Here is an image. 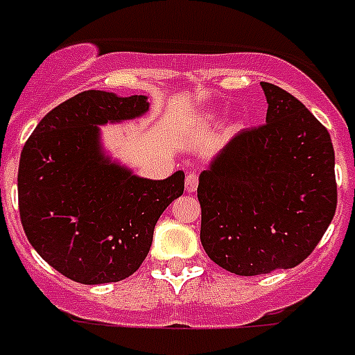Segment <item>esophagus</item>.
Masks as SVG:
<instances>
[{"instance_id": "esophagus-1", "label": "esophagus", "mask_w": 355, "mask_h": 355, "mask_svg": "<svg viewBox=\"0 0 355 355\" xmlns=\"http://www.w3.org/2000/svg\"><path fill=\"white\" fill-rule=\"evenodd\" d=\"M196 187H198V173L189 171L186 175V191L187 193H195Z\"/></svg>"}]
</instances>
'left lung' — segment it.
<instances>
[{"label": "left lung", "instance_id": "left-lung-1", "mask_svg": "<svg viewBox=\"0 0 355 355\" xmlns=\"http://www.w3.org/2000/svg\"><path fill=\"white\" fill-rule=\"evenodd\" d=\"M265 124L242 130L200 173V242L238 276L293 269L334 218V146L305 104L270 83Z\"/></svg>", "mask_w": 355, "mask_h": 355}]
</instances>
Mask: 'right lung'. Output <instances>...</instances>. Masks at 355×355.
<instances>
[{"label":"right lung","mask_w":355,"mask_h":355,"mask_svg":"<svg viewBox=\"0 0 355 355\" xmlns=\"http://www.w3.org/2000/svg\"><path fill=\"white\" fill-rule=\"evenodd\" d=\"M148 108L144 95L81 92L46 113L21 151L17 200L26 238L77 284L132 276L150 252L157 220L184 193V171L150 180L104 157L99 126Z\"/></svg>","instance_id":"right-lung-1"}]
</instances>
